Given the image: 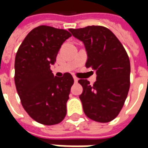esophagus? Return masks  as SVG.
Wrapping results in <instances>:
<instances>
[{
    "label": "esophagus",
    "mask_w": 148,
    "mask_h": 148,
    "mask_svg": "<svg viewBox=\"0 0 148 148\" xmlns=\"http://www.w3.org/2000/svg\"><path fill=\"white\" fill-rule=\"evenodd\" d=\"M73 79H74V82H78V78H77L76 77H73Z\"/></svg>",
    "instance_id": "34e87169"
}]
</instances>
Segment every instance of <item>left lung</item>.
I'll list each match as a JSON object with an SVG mask.
<instances>
[{
	"label": "left lung",
	"instance_id": "obj_1",
	"mask_svg": "<svg viewBox=\"0 0 148 148\" xmlns=\"http://www.w3.org/2000/svg\"><path fill=\"white\" fill-rule=\"evenodd\" d=\"M81 40L87 54L86 67L95 70L96 81H78L83 87L79 98L86 115L99 123H108L119 114L130 86V62L125 49L112 32L103 26L70 29Z\"/></svg>",
	"mask_w": 148,
	"mask_h": 148
}]
</instances>
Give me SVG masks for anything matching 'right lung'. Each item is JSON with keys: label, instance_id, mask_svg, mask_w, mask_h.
I'll use <instances>...</instances> for the list:
<instances>
[{"label": "right lung", "instance_id": "add662e5", "mask_svg": "<svg viewBox=\"0 0 148 148\" xmlns=\"http://www.w3.org/2000/svg\"><path fill=\"white\" fill-rule=\"evenodd\" d=\"M71 34L41 25L28 34L14 60V83L24 109L36 122L57 124L65 118L74 80L70 73L54 77L50 70L62 43Z\"/></svg>", "mask_w": 148, "mask_h": 148}]
</instances>
